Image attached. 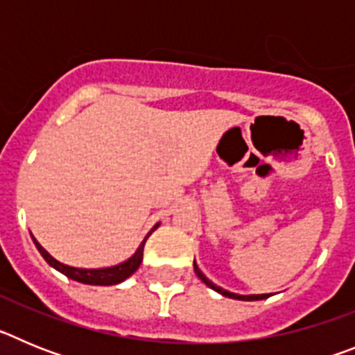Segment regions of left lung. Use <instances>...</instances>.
<instances>
[{
	"label": "left lung",
	"mask_w": 355,
	"mask_h": 355,
	"mask_svg": "<svg viewBox=\"0 0 355 355\" xmlns=\"http://www.w3.org/2000/svg\"><path fill=\"white\" fill-rule=\"evenodd\" d=\"M193 270H196L197 277H199L200 281H202V283L206 284V286H209V288H211V290H215L216 293L224 295V297H229V299H236V300H263V299H266V297H270V295H268V293H263V295H238V293H231V291L224 290V288L216 286L215 283H211V281H209V279L206 277V275L199 270V266H197L196 261H193Z\"/></svg>",
	"instance_id": "8db88e82"
}]
</instances>
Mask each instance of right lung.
<instances>
[{"instance_id": "obj_1", "label": "right lung", "mask_w": 355, "mask_h": 355, "mask_svg": "<svg viewBox=\"0 0 355 355\" xmlns=\"http://www.w3.org/2000/svg\"><path fill=\"white\" fill-rule=\"evenodd\" d=\"M158 225L159 222L155 225V227L150 229L149 233H147V236L144 238V241L139 245V249L135 250V254L130 259L119 263V265L106 266V268H76V266L64 265V263H60L58 259L53 258L51 254L44 249L39 241L33 238V234H31V240H33V243H35L40 256L48 261V265L53 266V268L60 272V274L67 275V277L72 279V281H78V283H83V284H92V286H112V284H119L122 283V281H126L130 275H133L135 272L139 270V266L144 258V245H146V241L147 238L150 236V233L158 229Z\"/></svg>"}]
</instances>
